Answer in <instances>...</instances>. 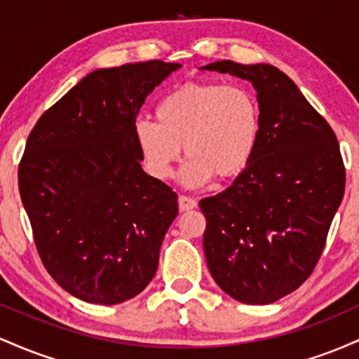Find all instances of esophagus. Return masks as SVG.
<instances>
[{"label":"esophagus","instance_id":"esophagus-1","mask_svg":"<svg viewBox=\"0 0 359 359\" xmlns=\"http://www.w3.org/2000/svg\"><path fill=\"white\" fill-rule=\"evenodd\" d=\"M197 205V201L194 199L191 196H184V194H180L179 196V208L180 211H189V209H194Z\"/></svg>","mask_w":359,"mask_h":359}]
</instances>
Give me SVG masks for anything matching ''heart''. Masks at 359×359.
Masks as SVG:
<instances>
[{"label":"heart","mask_w":359,"mask_h":359,"mask_svg":"<svg viewBox=\"0 0 359 359\" xmlns=\"http://www.w3.org/2000/svg\"><path fill=\"white\" fill-rule=\"evenodd\" d=\"M156 121L142 119L135 137L143 162L156 179H168L187 156L182 180L191 187L240 175L250 165L262 135V106L241 84L192 82L158 102Z\"/></svg>","instance_id":"obj_1"}]
</instances>
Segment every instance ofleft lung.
Here are the masks:
<instances>
[{"label": "left lung", "mask_w": 359, "mask_h": 359, "mask_svg": "<svg viewBox=\"0 0 359 359\" xmlns=\"http://www.w3.org/2000/svg\"><path fill=\"white\" fill-rule=\"evenodd\" d=\"M204 69L250 81L262 106V135L250 165L226 191L199 203L204 253L233 299L271 304L314 271L344 196L336 133L297 86L269 64L233 60Z\"/></svg>", "instance_id": "8db88e82"}]
</instances>
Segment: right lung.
Here are the masks:
<instances>
[{
	"label": "right lung",
	"mask_w": 359,
	"mask_h": 359,
	"mask_svg": "<svg viewBox=\"0 0 359 359\" xmlns=\"http://www.w3.org/2000/svg\"><path fill=\"white\" fill-rule=\"evenodd\" d=\"M179 67L147 60L90 72L28 135L20 196L43 266L74 297L113 306L155 277L179 204L142 170L135 123Z\"/></svg>",
	"instance_id": "1"
}]
</instances>
